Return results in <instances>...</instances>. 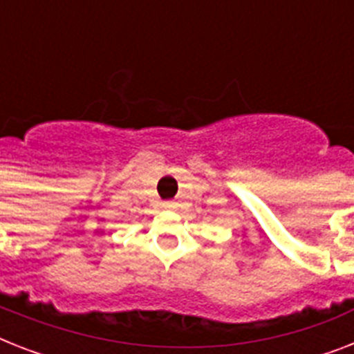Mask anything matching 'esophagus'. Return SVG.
<instances>
[{"label":"esophagus","mask_w":354,"mask_h":354,"mask_svg":"<svg viewBox=\"0 0 354 354\" xmlns=\"http://www.w3.org/2000/svg\"><path fill=\"white\" fill-rule=\"evenodd\" d=\"M165 207H167V209H171V207H172V202H167Z\"/></svg>","instance_id":"1"}]
</instances>
